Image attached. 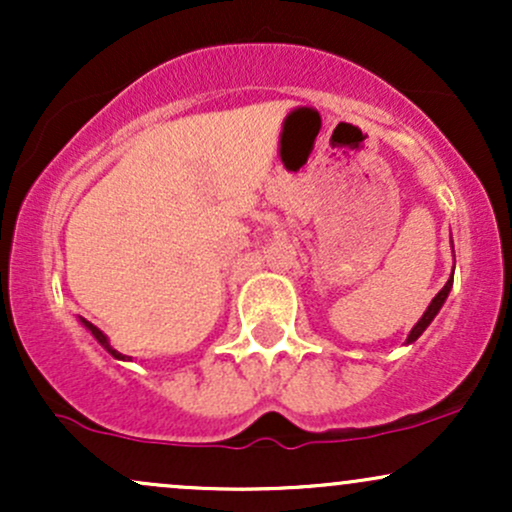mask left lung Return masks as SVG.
I'll return each instance as SVG.
<instances>
[{
  "mask_svg": "<svg viewBox=\"0 0 512 512\" xmlns=\"http://www.w3.org/2000/svg\"><path fill=\"white\" fill-rule=\"evenodd\" d=\"M450 243H452V240H450ZM452 252H455V250H452ZM452 272H455V267H452ZM450 289H452V274H450V279L445 281V286H443V289H440V291L436 293V298H433V301L428 303L426 313L419 317V322H416L414 327H411V332L407 334V344H414L416 339H419L421 334L426 332V327L431 325V322H433V317H436V315L440 313V308H443V303L448 301V296H450Z\"/></svg>",
  "mask_w": 512,
  "mask_h": 512,
  "instance_id": "8db88e82",
  "label": "left lung"
}]
</instances>
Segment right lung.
Returning <instances> with one entry per match:
<instances>
[{"label":"right lung","mask_w":512,"mask_h":512,"mask_svg":"<svg viewBox=\"0 0 512 512\" xmlns=\"http://www.w3.org/2000/svg\"><path fill=\"white\" fill-rule=\"evenodd\" d=\"M79 322H81V325H84V327H86V330H88V332H91V334H93V339H96V342H98V344H101V346H103V349H105V351H108V354H110V356H113V358H117V361H132V358H129V356H125V354H120V351H117V349H113V346H110V339H108V337H105V334H103L101 330H98V327H96V325H93V322H88V320H86V317H79Z\"/></svg>","instance_id":"obj_1"}]
</instances>
